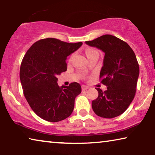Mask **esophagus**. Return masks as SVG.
<instances>
[{
	"mask_svg": "<svg viewBox=\"0 0 155 155\" xmlns=\"http://www.w3.org/2000/svg\"><path fill=\"white\" fill-rule=\"evenodd\" d=\"M87 89H89V87L86 85H82V90L83 91H85V90H87Z\"/></svg>",
	"mask_w": 155,
	"mask_h": 155,
	"instance_id": "1",
	"label": "esophagus"
}]
</instances>
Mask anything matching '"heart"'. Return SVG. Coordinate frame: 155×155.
<instances>
[{"instance_id": "1", "label": "heart", "mask_w": 155, "mask_h": 155, "mask_svg": "<svg viewBox=\"0 0 155 155\" xmlns=\"http://www.w3.org/2000/svg\"><path fill=\"white\" fill-rule=\"evenodd\" d=\"M96 52V51H94V49H91V48H90L87 50V51H86V54H87V55H88V54H90L91 53H92V52Z\"/></svg>"}]
</instances>
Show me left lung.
<instances>
[{
	"label": "left lung",
	"instance_id": "1",
	"mask_svg": "<svg viewBox=\"0 0 155 155\" xmlns=\"http://www.w3.org/2000/svg\"><path fill=\"white\" fill-rule=\"evenodd\" d=\"M85 44L104 52L100 78L107 90L96 88L98 96L91 103L94 111L104 118L118 116L127 109L136 92L140 68L135 52L127 42L111 35Z\"/></svg>",
	"mask_w": 155,
	"mask_h": 155
}]
</instances>
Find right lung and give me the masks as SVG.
Returning <instances> with one entry per match:
<instances>
[{
	"label": "right lung",
	"mask_w": 155,
	"mask_h": 155,
	"mask_svg": "<svg viewBox=\"0 0 155 155\" xmlns=\"http://www.w3.org/2000/svg\"><path fill=\"white\" fill-rule=\"evenodd\" d=\"M82 44L46 38L36 41L26 52L20 70L23 93L31 108L44 120L61 121L73 111L81 85L74 82L59 87L57 77L66 71L67 57Z\"/></svg>",
	"instance_id": "right-lung-1"
}]
</instances>
